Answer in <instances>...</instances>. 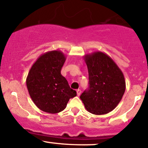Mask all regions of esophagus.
I'll list each match as a JSON object with an SVG mask.
<instances>
[{
	"label": "esophagus",
	"instance_id": "esophagus-1",
	"mask_svg": "<svg viewBox=\"0 0 148 148\" xmlns=\"http://www.w3.org/2000/svg\"><path fill=\"white\" fill-rule=\"evenodd\" d=\"M82 93V91L81 89H77V96H79Z\"/></svg>",
	"mask_w": 148,
	"mask_h": 148
}]
</instances>
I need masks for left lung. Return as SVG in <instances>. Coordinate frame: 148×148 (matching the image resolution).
Segmentation results:
<instances>
[{"mask_svg":"<svg viewBox=\"0 0 148 148\" xmlns=\"http://www.w3.org/2000/svg\"><path fill=\"white\" fill-rule=\"evenodd\" d=\"M89 86L80 96L86 110L101 115L112 111L122 99L126 84L123 73L110 56L95 51L84 56Z\"/></svg>","mask_w":148,"mask_h":148,"instance_id":"obj_1","label":"left lung"}]
</instances>
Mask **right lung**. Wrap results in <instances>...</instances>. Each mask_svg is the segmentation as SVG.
Masks as SVG:
<instances>
[{
    "label": "right lung",
    "mask_w": 148,
    "mask_h": 148,
    "mask_svg": "<svg viewBox=\"0 0 148 148\" xmlns=\"http://www.w3.org/2000/svg\"><path fill=\"white\" fill-rule=\"evenodd\" d=\"M66 56L61 51H51L41 54L32 65L26 78L30 97L38 109L56 114L63 111L69 100L77 96L61 70Z\"/></svg>",
    "instance_id": "1"
}]
</instances>
